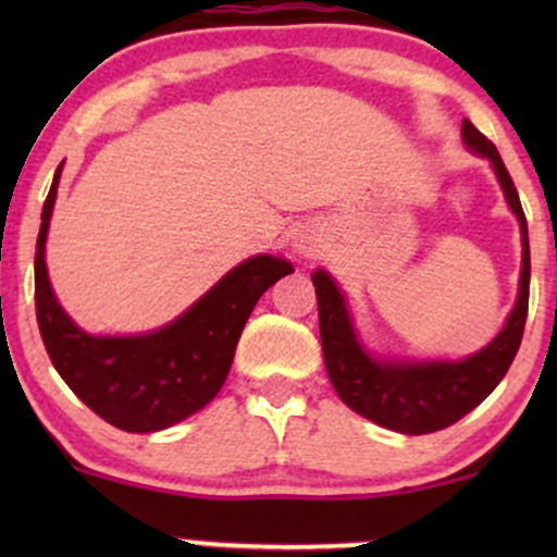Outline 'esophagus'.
I'll list each match as a JSON object with an SVG mask.
<instances>
[{"instance_id": "1", "label": "esophagus", "mask_w": 557, "mask_h": 557, "mask_svg": "<svg viewBox=\"0 0 557 557\" xmlns=\"http://www.w3.org/2000/svg\"><path fill=\"white\" fill-rule=\"evenodd\" d=\"M296 248L298 253H304V257L314 259L319 257V251H322V243H319V238H314V235H300L296 240Z\"/></svg>"}]
</instances>
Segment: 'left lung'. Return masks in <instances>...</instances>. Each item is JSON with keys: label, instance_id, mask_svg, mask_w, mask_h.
<instances>
[{"label": "left lung", "instance_id": "1", "mask_svg": "<svg viewBox=\"0 0 557 557\" xmlns=\"http://www.w3.org/2000/svg\"><path fill=\"white\" fill-rule=\"evenodd\" d=\"M463 140L471 151L487 157L508 198V207L519 216L523 261H521V290L516 309L510 311L508 324L487 348L466 361H430V363H380L356 341L350 327L348 309L330 280L327 272H314L317 304H319V335H322L324 367L335 393L348 408L374 424L387 426L403 434H430L456 424L471 408H476L497 382L503 380L513 363L523 337L529 311V233L523 216L519 190L510 181L495 144L463 120Z\"/></svg>", "mask_w": 557, "mask_h": 557}]
</instances>
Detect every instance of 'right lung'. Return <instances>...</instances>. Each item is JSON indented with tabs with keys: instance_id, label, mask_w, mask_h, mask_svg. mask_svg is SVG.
<instances>
[{
	"instance_id": "obj_1",
	"label": "right lung",
	"mask_w": 557,
	"mask_h": 557,
	"mask_svg": "<svg viewBox=\"0 0 557 557\" xmlns=\"http://www.w3.org/2000/svg\"><path fill=\"white\" fill-rule=\"evenodd\" d=\"M60 168L44 201L36 240V319L41 341L67 387L101 419L125 432L168 430L201 411L220 393L253 306L293 267L283 259L253 257L225 274L168 327L136 337L86 335L57 304L44 264Z\"/></svg>"
}]
</instances>
